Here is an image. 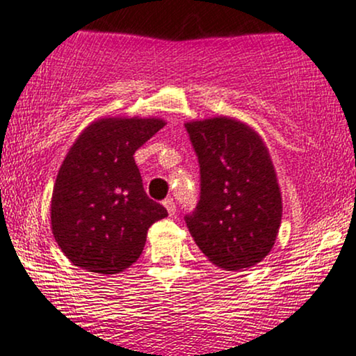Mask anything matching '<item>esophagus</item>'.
Here are the masks:
<instances>
[{
  "instance_id": "esophagus-1",
  "label": "esophagus",
  "mask_w": 356,
  "mask_h": 356,
  "mask_svg": "<svg viewBox=\"0 0 356 356\" xmlns=\"http://www.w3.org/2000/svg\"><path fill=\"white\" fill-rule=\"evenodd\" d=\"M164 207H165V209H168L170 217H174V215H175V204H174V200L172 199H165L164 200Z\"/></svg>"
}]
</instances>
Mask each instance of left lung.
<instances>
[{
	"label": "left lung",
	"mask_w": 356,
	"mask_h": 356,
	"mask_svg": "<svg viewBox=\"0 0 356 356\" xmlns=\"http://www.w3.org/2000/svg\"><path fill=\"white\" fill-rule=\"evenodd\" d=\"M200 164V202L188 232L225 271L253 268L271 253L282 195L271 152L253 126L232 116L187 121Z\"/></svg>",
	"instance_id": "8db88e82"
}]
</instances>
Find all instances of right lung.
<instances>
[{
    "mask_svg": "<svg viewBox=\"0 0 356 356\" xmlns=\"http://www.w3.org/2000/svg\"><path fill=\"white\" fill-rule=\"evenodd\" d=\"M165 124L157 116H103L70 146L54 184L51 228L74 266L124 271L141 256L151 225L168 217L146 195L133 157Z\"/></svg>",
    "mask_w": 356,
    "mask_h": 356,
    "instance_id": "right-lung-1",
    "label": "right lung"
}]
</instances>
